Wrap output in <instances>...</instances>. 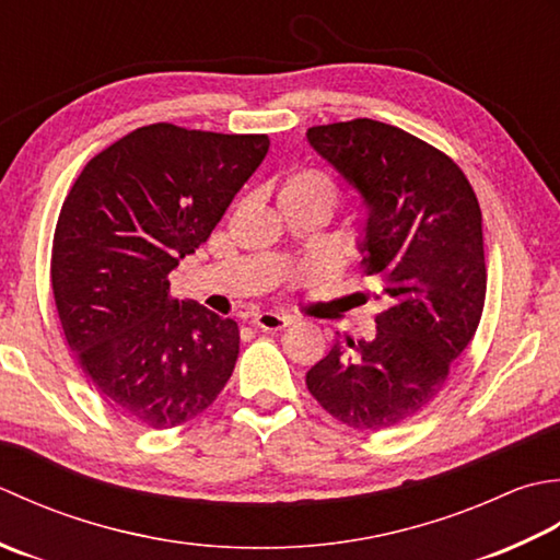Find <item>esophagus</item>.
I'll use <instances>...</instances> for the list:
<instances>
[{
    "label": "esophagus",
    "instance_id": "esophagus-1",
    "mask_svg": "<svg viewBox=\"0 0 560 560\" xmlns=\"http://www.w3.org/2000/svg\"><path fill=\"white\" fill-rule=\"evenodd\" d=\"M292 324L290 316H280V314H272V312H264V314H256L254 318V326L260 330H282Z\"/></svg>",
    "mask_w": 560,
    "mask_h": 560
}]
</instances>
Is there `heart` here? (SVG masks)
<instances>
[{"label":"heart","instance_id":"heart-1","mask_svg":"<svg viewBox=\"0 0 560 560\" xmlns=\"http://www.w3.org/2000/svg\"><path fill=\"white\" fill-rule=\"evenodd\" d=\"M280 202H310L324 208L328 214L336 208L338 202V190L326 174L316 168H302L294 171L292 176L284 178L280 188Z\"/></svg>","mask_w":560,"mask_h":560}]
</instances>
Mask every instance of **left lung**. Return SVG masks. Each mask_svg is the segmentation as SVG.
Wrapping results in <instances>:
<instances>
[{
  "mask_svg": "<svg viewBox=\"0 0 560 560\" xmlns=\"http://www.w3.org/2000/svg\"><path fill=\"white\" fill-rule=\"evenodd\" d=\"M306 140L362 196L360 264L384 306L376 336L336 340L306 372V386L350 428L401 425L442 392L481 322V208L447 154L394 125H316Z\"/></svg>",
  "mask_w": 560,
  "mask_h": 560,
  "instance_id": "8db88e82",
  "label": "left lung"
}]
</instances>
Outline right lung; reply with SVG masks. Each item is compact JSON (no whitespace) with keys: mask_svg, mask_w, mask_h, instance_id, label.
Returning <instances> with one entry per match:
<instances>
[{"mask_svg":"<svg viewBox=\"0 0 560 560\" xmlns=\"http://www.w3.org/2000/svg\"><path fill=\"white\" fill-rule=\"evenodd\" d=\"M268 135L137 128L84 166L52 238L67 346L104 401L142 425H184L230 382L238 326L168 294L268 154Z\"/></svg>","mask_w":560,"mask_h":560,"instance_id":"add662e5","label":"right lung"}]
</instances>
